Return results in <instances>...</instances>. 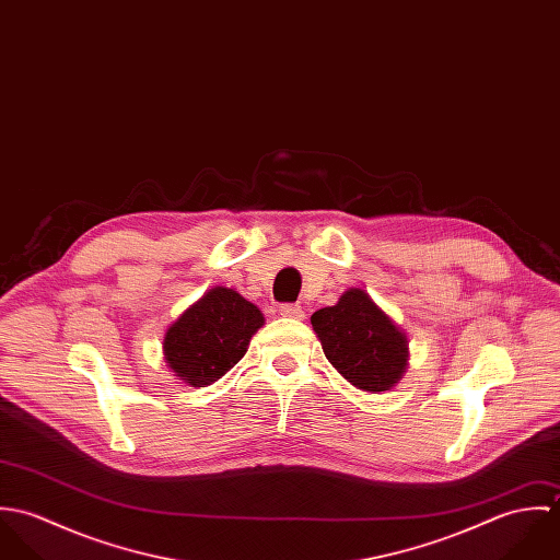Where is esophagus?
<instances>
[{
	"instance_id": "esophagus-1",
	"label": "esophagus",
	"mask_w": 560,
	"mask_h": 560,
	"mask_svg": "<svg viewBox=\"0 0 560 560\" xmlns=\"http://www.w3.org/2000/svg\"><path fill=\"white\" fill-rule=\"evenodd\" d=\"M280 315L289 317V319H304V311L298 304H282L280 306Z\"/></svg>"
}]
</instances>
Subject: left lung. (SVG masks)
<instances>
[{
	"instance_id": "left-lung-1",
	"label": "left lung",
	"mask_w": 560,
	"mask_h": 560,
	"mask_svg": "<svg viewBox=\"0 0 560 560\" xmlns=\"http://www.w3.org/2000/svg\"><path fill=\"white\" fill-rule=\"evenodd\" d=\"M313 329L331 366L364 393H386L407 369V336L362 289H349L336 306L320 308Z\"/></svg>"
}]
</instances>
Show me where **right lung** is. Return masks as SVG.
Wrapping results in <instances>:
<instances>
[{"mask_svg": "<svg viewBox=\"0 0 560 560\" xmlns=\"http://www.w3.org/2000/svg\"><path fill=\"white\" fill-rule=\"evenodd\" d=\"M262 323V313L237 291L215 287L167 327L165 362L176 377L205 388L240 362Z\"/></svg>", "mask_w": 560, "mask_h": 560, "instance_id": "right-lung-1", "label": "right lung"}]
</instances>
